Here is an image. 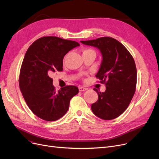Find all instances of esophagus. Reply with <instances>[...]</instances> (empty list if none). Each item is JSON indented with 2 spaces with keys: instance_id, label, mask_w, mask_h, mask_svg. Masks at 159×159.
<instances>
[{
  "instance_id": "obj_1",
  "label": "esophagus",
  "mask_w": 159,
  "mask_h": 159,
  "mask_svg": "<svg viewBox=\"0 0 159 159\" xmlns=\"http://www.w3.org/2000/svg\"><path fill=\"white\" fill-rule=\"evenodd\" d=\"M79 91H84L87 90V88H84V87H82V86H79Z\"/></svg>"
}]
</instances>
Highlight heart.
<instances>
[{
  "label": "heart",
  "instance_id": "1",
  "mask_svg": "<svg viewBox=\"0 0 159 159\" xmlns=\"http://www.w3.org/2000/svg\"><path fill=\"white\" fill-rule=\"evenodd\" d=\"M95 53V52L93 49H89V48H85L82 49V55L87 53Z\"/></svg>",
  "mask_w": 159,
  "mask_h": 159
}]
</instances>
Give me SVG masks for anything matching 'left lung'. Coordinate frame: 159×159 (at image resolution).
Wrapping results in <instances>:
<instances>
[{
    "label": "left lung",
    "instance_id": "1",
    "mask_svg": "<svg viewBox=\"0 0 159 159\" xmlns=\"http://www.w3.org/2000/svg\"><path fill=\"white\" fill-rule=\"evenodd\" d=\"M80 42L97 48L102 55V62L96 78L106 86V89L101 93L94 88L98 98L91 105V110L104 120L118 117L127 109L135 92L137 68L135 61L126 47L112 37Z\"/></svg>",
    "mask_w": 159,
    "mask_h": 159
}]
</instances>
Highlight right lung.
Masks as SVG:
<instances>
[{
	"label": "right lung",
	"mask_w": 159,
	"mask_h": 159,
	"mask_svg": "<svg viewBox=\"0 0 159 159\" xmlns=\"http://www.w3.org/2000/svg\"><path fill=\"white\" fill-rule=\"evenodd\" d=\"M77 42L53 36L35 40L25 54L19 83L28 106L38 117L55 121L68 111L70 100L79 93L75 86H66L56 91L51 76L63 70V58Z\"/></svg>",
	"instance_id": "right-lung-1"
}]
</instances>
